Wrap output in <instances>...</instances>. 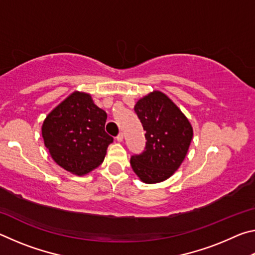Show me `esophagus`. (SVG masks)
Listing matches in <instances>:
<instances>
[{
    "mask_svg": "<svg viewBox=\"0 0 255 255\" xmlns=\"http://www.w3.org/2000/svg\"><path fill=\"white\" fill-rule=\"evenodd\" d=\"M116 139H117L118 141H123L124 140V133L123 132H119L117 137H116Z\"/></svg>",
    "mask_w": 255,
    "mask_h": 255,
    "instance_id": "1",
    "label": "esophagus"
}]
</instances>
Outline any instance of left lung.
Masks as SVG:
<instances>
[{
	"label": "left lung",
	"mask_w": 255,
	"mask_h": 255,
	"mask_svg": "<svg viewBox=\"0 0 255 255\" xmlns=\"http://www.w3.org/2000/svg\"><path fill=\"white\" fill-rule=\"evenodd\" d=\"M135 112L146 131V145L140 154L132 155L130 165L143 182H162L183 162L193 136L191 124L173 101L159 91L138 100Z\"/></svg>",
	"instance_id": "obj_1"
}]
</instances>
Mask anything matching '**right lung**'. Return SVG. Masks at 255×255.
<instances>
[{
  "instance_id": "right-lung-1",
  "label": "right lung",
  "mask_w": 255,
  "mask_h": 255,
  "mask_svg": "<svg viewBox=\"0 0 255 255\" xmlns=\"http://www.w3.org/2000/svg\"><path fill=\"white\" fill-rule=\"evenodd\" d=\"M107 114L90 94L75 91L55 108L42 124L45 146L64 170L84 175L105 159L114 138L105 130Z\"/></svg>"
}]
</instances>
